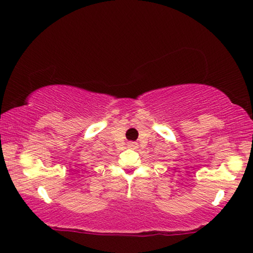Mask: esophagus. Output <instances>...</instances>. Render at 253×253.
<instances>
[{"label": "esophagus", "mask_w": 253, "mask_h": 253, "mask_svg": "<svg viewBox=\"0 0 253 253\" xmlns=\"http://www.w3.org/2000/svg\"><path fill=\"white\" fill-rule=\"evenodd\" d=\"M128 145H129L130 148H134V146L136 145V144H135V143H133V142H130V143H128Z\"/></svg>", "instance_id": "obj_1"}]
</instances>
